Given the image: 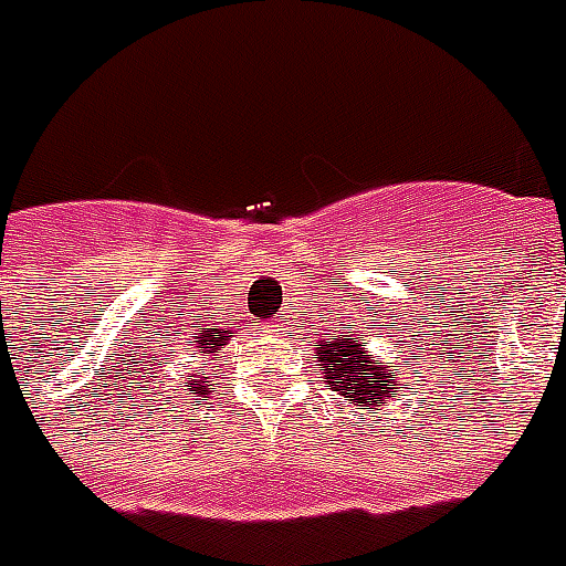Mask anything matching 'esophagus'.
Instances as JSON below:
<instances>
[{
	"instance_id": "obj_1",
	"label": "esophagus",
	"mask_w": 566,
	"mask_h": 566,
	"mask_svg": "<svg viewBox=\"0 0 566 566\" xmlns=\"http://www.w3.org/2000/svg\"><path fill=\"white\" fill-rule=\"evenodd\" d=\"M271 328H277V331H286V318H277V322H274V325H271Z\"/></svg>"
}]
</instances>
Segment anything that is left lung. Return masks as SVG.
Wrapping results in <instances>:
<instances>
[{
    "label": "left lung",
    "mask_w": 566,
    "mask_h": 566,
    "mask_svg": "<svg viewBox=\"0 0 566 566\" xmlns=\"http://www.w3.org/2000/svg\"><path fill=\"white\" fill-rule=\"evenodd\" d=\"M352 318V316H348ZM369 331L339 328L331 337L316 339V355L322 367L325 388L337 390L339 397H346L355 406H367L376 415V406L397 394V381L402 373L388 367L381 355H369ZM394 346H406V339H394ZM402 364L409 358L402 355Z\"/></svg>",
    "instance_id": "left-lung-1"
}]
</instances>
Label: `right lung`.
Masks as SVG:
<instances>
[{"label": "right lung", "mask_w": 566, "mask_h": 566, "mask_svg": "<svg viewBox=\"0 0 566 566\" xmlns=\"http://www.w3.org/2000/svg\"><path fill=\"white\" fill-rule=\"evenodd\" d=\"M223 346H227V331L202 328V334H197V337H193V355H190V358H208V355H214V352H220ZM190 364H193V360H190ZM206 379H208V373L190 369V379L181 381V388L202 394V390L208 388ZM176 388L178 385H169V390H176ZM167 399H172V397H167Z\"/></svg>", "instance_id": "1"}]
</instances>
